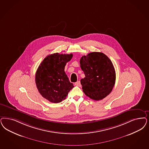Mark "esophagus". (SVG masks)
Wrapping results in <instances>:
<instances>
[{"label": "esophagus", "mask_w": 149, "mask_h": 149, "mask_svg": "<svg viewBox=\"0 0 149 149\" xmlns=\"http://www.w3.org/2000/svg\"><path fill=\"white\" fill-rule=\"evenodd\" d=\"M75 85L76 86H79V87H81V86L80 81H77V82H75Z\"/></svg>", "instance_id": "34e87169"}]
</instances>
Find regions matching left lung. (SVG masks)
<instances>
[{
	"label": "left lung",
	"instance_id": "1",
	"mask_svg": "<svg viewBox=\"0 0 149 149\" xmlns=\"http://www.w3.org/2000/svg\"><path fill=\"white\" fill-rule=\"evenodd\" d=\"M80 64L85 75L80 80L83 92L96 101L106 97L116 81L115 69L109 58L101 52H91L82 56Z\"/></svg>",
	"mask_w": 149,
	"mask_h": 149
}]
</instances>
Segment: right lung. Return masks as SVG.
Masks as SVG:
<instances>
[{"label": "right lung", "mask_w": 149, "mask_h": 149, "mask_svg": "<svg viewBox=\"0 0 149 149\" xmlns=\"http://www.w3.org/2000/svg\"><path fill=\"white\" fill-rule=\"evenodd\" d=\"M72 54L58 53L48 55L43 59L36 72L35 81L42 97L52 103H59L67 96L74 87L64 72L67 62Z\"/></svg>", "instance_id": "add662e5"}]
</instances>
